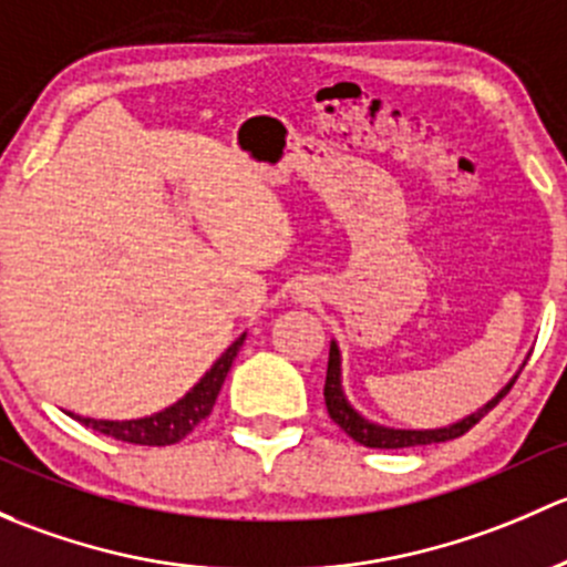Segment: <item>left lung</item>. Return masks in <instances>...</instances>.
<instances>
[{
	"label": "left lung",
	"mask_w": 567,
	"mask_h": 567,
	"mask_svg": "<svg viewBox=\"0 0 567 567\" xmlns=\"http://www.w3.org/2000/svg\"><path fill=\"white\" fill-rule=\"evenodd\" d=\"M516 377H513L492 401H486L481 410L466 414V417L456 420V423L442 425V429H390V425L373 423V420L365 417V414H360L352 404H349L347 393H343V382H341V349H338L336 341H330V360H327V379H324V404H327V412H330L332 423L341 425L354 442H360V445L365 447H379V451H399V447L434 445V442H447V440H456L461 434H466V431H470L483 414H488L499 404V399L513 388Z\"/></svg>",
	"instance_id": "obj_1"
}]
</instances>
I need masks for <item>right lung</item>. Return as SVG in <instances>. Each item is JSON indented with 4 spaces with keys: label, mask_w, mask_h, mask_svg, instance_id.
Instances as JSON below:
<instances>
[{
    "label": "right lung",
    "mask_w": 567,
    "mask_h": 567,
    "mask_svg": "<svg viewBox=\"0 0 567 567\" xmlns=\"http://www.w3.org/2000/svg\"><path fill=\"white\" fill-rule=\"evenodd\" d=\"M245 341V332L220 354L213 363V369L204 373L202 379L177 401V404L166 406V410L147 414V417L136 420H95V417H81V414H73L79 423H84L86 429H95L101 434L114 436V440L131 442V445H150V447H163L174 445V442L185 440L190 431L213 412L215 399H218L220 388H224V379L229 373L231 363H235L237 352H240Z\"/></svg>",
    "instance_id": "add662e5"
}]
</instances>
